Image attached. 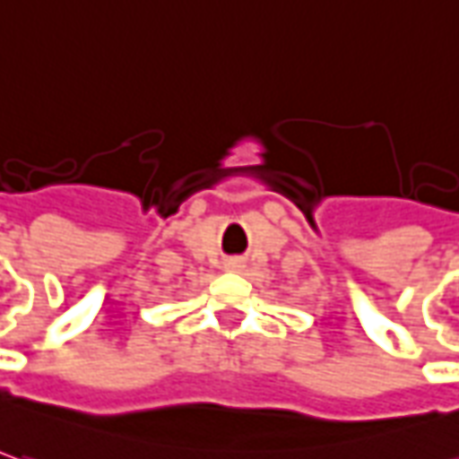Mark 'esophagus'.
<instances>
[{"label": "esophagus", "mask_w": 459, "mask_h": 459, "mask_svg": "<svg viewBox=\"0 0 459 459\" xmlns=\"http://www.w3.org/2000/svg\"><path fill=\"white\" fill-rule=\"evenodd\" d=\"M226 269H229V271H241L243 261H241V258H230V261H226Z\"/></svg>", "instance_id": "1"}]
</instances>
